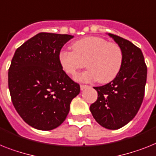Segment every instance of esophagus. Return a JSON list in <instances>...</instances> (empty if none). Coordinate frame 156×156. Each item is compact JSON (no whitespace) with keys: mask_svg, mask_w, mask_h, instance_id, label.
<instances>
[{"mask_svg":"<svg viewBox=\"0 0 156 156\" xmlns=\"http://www.w3.org/2000/svg\"><path fill=\"white\" fill-rule=\"evenodd\" d=\"M87 87H89V86H86V85H81V86H80L81 90H85V89H86V88H87Z\"/></svg>","mask_w":156,"mask_h":156,"instance_id":"esophagus-1","label":"esophagus"}]
</instances>
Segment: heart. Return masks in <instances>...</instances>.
<instances>
[{
	"instance_id": "obj_1",
	"label": "heart",
	"mask_w": 156,
	"mask_h": 156,
	"mask_svg": "<svg viewBox=\"0 0 156 156\" xmlns=\"http://www.w3.org/2000/svg\"><path fill=\"white\" fill-rule=\"evenodd\" d=\"M72 50L61 51L58 61L62 70L71 76L86 65L88 70L76 76V80H97L105 84L113 80L120 71L124 57L122 49L116 43L98 36H89L74 42Z\"/></svg>"
}]
</instances>
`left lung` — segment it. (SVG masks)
Segmentation results:
<instances>
[{"label":"left lung","mask_w":156,"mask_h":156,"mask_svg":"<svg viewBox=\"0 0 156 156\" xmlns=\"http://www.w3.org/2000/svg\"><path fill=\"white\" fill-rule=\"evenodd\" d=\"M122 49L123 64L118 75L108 84L97 86L98 99L90 107L97 122L108 129H118L133 120L144 97L147 66L141 50L133 43L108 33Z\"/></svg>","instance_id":"8db88e82"}]
</instances>
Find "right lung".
Listing matches in <instances>:
<instances>
[{
  "mask_svg": "<svg viewBox=\"0 0 156 156\" xmlns=\"http://www.w3.org/2000/svg\"><path fill=\"white\" fill-rule=\"evenodd\" d=\"M74 37L40 32L18 48L9 69V89L16 110L27 125L52 130L63 122L80 86L62 70L58 54Z\"/></svg>",
  "mask_w": 156,
  "mask_h": 156,
  "instance_id": "right-lung-1",
  "label": "right lung"
}]
</instances>
